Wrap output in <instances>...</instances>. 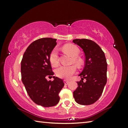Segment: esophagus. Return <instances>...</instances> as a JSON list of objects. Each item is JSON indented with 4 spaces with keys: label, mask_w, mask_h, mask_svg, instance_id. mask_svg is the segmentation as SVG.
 Returning a JSON list of instances; mask_svg holds the SVG:
<instances>
[{
    "label": "esophagus",
    "mask_w": 128,
    "mask_h": 128,
    "mask_svg": "<svg viewBox=\"0 0 128 128\" xmlns=\"http://www.w3.org/2000/svg\"><path fill=\"white\" fill-rule=\"evenodd\" d=\"M64 84L65 85H68V84L69 83V81H67V80H64Z\"/></svg>",
    "instance_id": "esophagus-1"
}]
</instances>
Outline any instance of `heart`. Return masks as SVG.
<instances>
[{
  "label": "heart",
  "mask_w": 128,
  "mask_h": 128,
  "mask_svg": "<svg viewBox=\"0 0 128 128\" xmlns=\"http://www.w3.org/2000/svg\"><path fill=\"white\" fill-rule=\"evenodd\" d=\"M64 50L66 54L72 57V62L77 66H80L82 64V60L78 57L80 53V49L74 44H68L64 47ZM50 62L54 66H57L59 63L58 59V51L57 49L54 48L50 55ZM76 72V68L74 66H60L56 70V75L62 78L68 79L72 77Z\"/></svg>",
  "instance_id": "obj_1"
}]
</instances>
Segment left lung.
Wrapping results in <instances>:
<instances>
[{
    "label": "left lung",
    "mask_w": 128,
    "mask_h": 128,
    "mask_svg": "<svg viewBox=\"0 0 128 128\" xmlns=\"http://www.w3.org/2000/svg\"><path fill=\"white\" fill-rule=\"evenodd\" d=\"M73 42L83 50L85 56V66L78 75L82 78L77 82L78 86L73 92V97L80 104H92L100 98L107 83V64L104 53L92 40L76 39ZM84 78L85 82L83 81Z\"/></svg>",
    "instance_id": "8db88e82"
}]
</instances>
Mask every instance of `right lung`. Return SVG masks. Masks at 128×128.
<instances>
[{"label":"right lung","mask_w":128,"mask_h":128,"mask_svg":"<svg viewBox=\"0 0 128 128\" xmlns=\"http://www.w3.org/2000/svg\"><path fill=\"white\" fill-rule=\"evenodd\" d=\"M56 40L40 38L30 44L24 54L21 62L22 81L28 95L36 104L44 107L59 103V94L64 86L62 80L53 76L47 81L46 76H52L50 55L56 46Z\"/></svg>","instance_id":"right-lung-1"}]
</instances>
